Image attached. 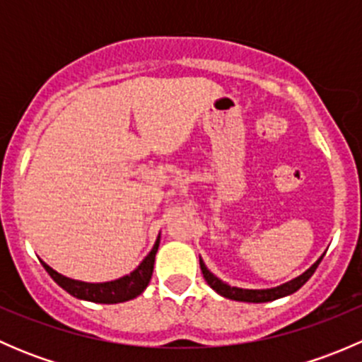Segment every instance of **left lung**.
<instances>
[{
    "label": "left lung",
    "mask_w": 362,
    "mask_h": 362,
    "mask_svg": "<svg viewBox=\"0 0 362 362\" xmlns=\"http://www.w3.org/2000/svg\"><path fill=\"white\" fill-rule=\"evenodd\" d=\"M322 257H324V255H322ZM322 257H320L319 261L315 262V264L310 266V268L306 269L303 275H299L298 279L291 280V282L284 284V286L273 287V289H240V287H231L229 284H224L221 279H217V276H215L214 273H211L210 269L204 266L202 257H199V266H202L204 280H206V284L211 287V289L215 291V293H218V294L224 296V298H228V299H235V301L266 303V301H275V299L284 298V296L293 294L299 289V287L305 286V284L308 282L310 276L315 273L317 266H319V262L322 261Z\"/></svg>",
    "instance_id": "8db88e82"
}]
</instances>
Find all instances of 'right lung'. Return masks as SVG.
I'll return each instance as SVG.
<instances>
[{"mask_svg": "<svg viewBox=\"0 0 362 362\" xmlns=\"http://www.w3.org/2000/svg\"><path fill=\"white\" fill-rule=\"evenodd\" d=\"M159 240L158 236L154 247L148 252L147 257L140 262L134 272L129 275L120 276V279L112 280V282H101V284H89V282H80V280L68 279V276L61 275L56 269L50 268L47 262H42L43 268L47 269L54 282L59 287H63L68 294L75 296V298L83 299V301H93V303H105V305H113V303H124L129 299L136 298L147 289L148 282L152 279V272H154V261H156V252L159 249Z\"/></svg>", "mask_w": 362, "mask_h": 362, "instance_id": "right-lung-1", "label": "right lung"}]
</instances>
